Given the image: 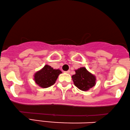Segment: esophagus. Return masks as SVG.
Instances as JSON below:
<instances>
[{
    "label": "esophagus",
    "instance_id": "34e87169",
    "mask_svg": "<svg viewBox=\"0 0 130 130\" xmlns=\"http://www.w3.org/2000/svg\"><path fill=\"white\" fill-rule=\"evenodd\" d=\"M70 71H66V72H66V73H67V74H69L70 73Z\"/></svg>",
    "mask_w": 130,
    "mask_h": 130
}]
</instances>
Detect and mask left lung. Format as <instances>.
I'll return each instance as SVG.
<instances>
[{"mask_svg": "<svg viewBox=\"0 0 130 130\" xmlns=\"http://www.w3.org/2000/svg\"><path fill=\"white\" fill-rule=\"evenodd\" d=\"M75 74L72 76L75 86L83 91H87L96 84V77L85 67L75 70Z\"/></svg>", "mask_w": 130, "mask_h": 130, "instance_id": "1", "label": "left lung"}]
</instances>
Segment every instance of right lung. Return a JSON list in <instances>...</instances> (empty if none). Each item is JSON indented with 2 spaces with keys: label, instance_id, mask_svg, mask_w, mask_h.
<instances>
[{
  "label": "right lung",
  "instance_id": "add662e5",
  "mask_svg": "<svg viewBox=\"0 0 130 130\" xmlns=\"http://www.w3.org/2000/svg\"><path fill=\"white\" fill-rule=\"evenodd\" d=\"M61 73L59 69H54L50 66L46 64L35 73L33 80L39 87L47 88L55 83L59 75Z\"/></svg>",
  "mask_w": 130,
  "mask_h": 130
}]
</instances>
